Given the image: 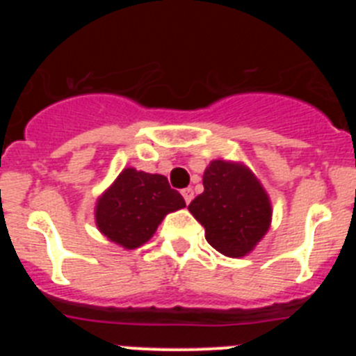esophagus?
<instances>
[{
    "label": "esophagus",
    "instance_id": "obj_1",
    "mask_svg": "<svg viewBox=\"0 0 356 356\" xmlns=\"http://www.w3.org/2000/svg\"><path fill=\"white\" fill-rule=\"evenodd\" d=\"M181 196H184V200H185V203H191V201H193V197H194V191L191 187H187V188H184V191H181Z\"/></svg>",
    "mask_w": 356,
    "mask_h": 356
}]
</instances>
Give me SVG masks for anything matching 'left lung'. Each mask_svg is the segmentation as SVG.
Returning a JSON list of instances; mask_svg holds the SVG:
<instances>
[{"label":"left lung","mask_w":356,"mask_h":356,"mask_svg":"<svg viewBox=\"0 0 356 356\" xmlns=\"http://www.w3.org/2000/svg\"><path fill=\"white\" fill-rule=\"evenodd\" d=\"M205 191L188 212L205 228L219 253L238 259L262 241L271 225V201L257 176L242 163L212 160L203 175Z\"/></svg>","instance_id":"8db88e82"}]
</instances>
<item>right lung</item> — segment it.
Returning a JSON list of instances; mask_svg holds the SVG:
<instances>
[{
    "label": "right lung",
    "instance_id": "obj_1",
    "mask_svg": "<svg viewBox=\"0 0 356 356\" xmlns=\"http://www.w3.org/2000/svg\"><path fill=\"white\" fill-rule=\"evenodd\" d=\"M184 207L165 176L127 168L97 200L96 225L112 242L135 250L153 237L163 217Z\"/></svg>",
    "mask_w": 356,
    "mask_h": 356
}]
</instances>
